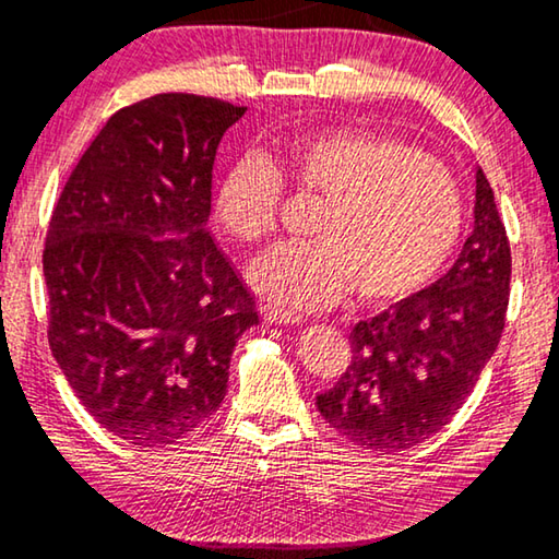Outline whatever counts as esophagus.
Returning <instances> with one entry per match:
<instances>
[{
  "mask_svg": "<svg viewBox=\"0 0 559 559\" xmlns=\"http://www.w3.org/2000/svg\"><path fill=\"white\" fill-rule=\"evenodd\" d=\"M262 319L267 324H301V317L297 312H292V309H285V307H274V305L262 307Z\"/></svg>",
  "mask_w": 559,
  "mask_h": 559,
  "instance_id": "obj_1",
  "label": "esophagus"
}]
</instances>
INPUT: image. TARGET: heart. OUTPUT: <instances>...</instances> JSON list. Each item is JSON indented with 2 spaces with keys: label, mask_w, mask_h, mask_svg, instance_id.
I'll return each mask as SVG.
<instances>
[{
  "label": "heart",
  "mask_w": 559,
  "mask_h": 559,
  "mask_svg": "<svg viewBox=\"0 0 559 559\" xmlns=\"http://www.w3.org/2000/svg\"><path fill=\"white\" fill-rule=\"evenodd\" d=\"M282 178L322 198L309 233L254 262L258 292L292 309H324L356 287L371 305H396L431 282L463 230V193L451 168L393 135L322 128L282 143L272 158L247 153L215 195L217 223L240 242L277 227Z\"/></svg>",
  "instance_id": "heart-1"
}]
</instances>
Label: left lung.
Returning <instances> with one entry per match:
<instances>
[{
  "instance_id": "left-lung-1",
  "label": "left lung",
  "mask_w": 559,
  "mask_h": 559,
  "mask_svg": "<svg viewBox=\"0 0 559 559\" xmlns=\"http://www.w3.org/2000/svg\"><path fill=\"white\" fill-rule=\"evenodd\" d=\"M510 295V242L475 168L473 233L431 287L352 332V366L317 408L354 445L408 451L441 431L496 354Z\"/></svg>"
}]
</instances>
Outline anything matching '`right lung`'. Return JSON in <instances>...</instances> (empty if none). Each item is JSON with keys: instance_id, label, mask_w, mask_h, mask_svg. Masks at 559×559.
<instances>
[{"instance_id": "add662e5", "label": "right lung", "mask_w": 559, "mask_h": 559, "mask_svg": "<svg viewBox=\"0 0 559 559\" xmlns=\"http://www.w3.org/2000/svg\"><path fill=\"white\" fill-rule=\"evenodd\" d=\"M245 106L158 94L108 118L53 207L49 344L108 433L163 448L223 404L230 356L260 324L207 233L213 166Z\"/></svg>"}]
</instances>
